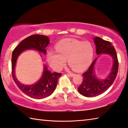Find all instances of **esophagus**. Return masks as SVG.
Listing matches in <instances>:
<instances>
[{
    "instance_id": "obj_1",
    "label": "esophagus",
    "mask_w": 128,
    "mask_h": 128,
    "mask_svg": "<svg viewBox=\"0 0 128 128\" xmlns=\"http://www.w3.org/2000/svg\"><path fill=\"white\" fill-rule=\"evenodd\" d=\"M68 74L69 76H70V77H73V76H74V73H71V72H69V73H68Z\"/></svg>"
}]
</instances>
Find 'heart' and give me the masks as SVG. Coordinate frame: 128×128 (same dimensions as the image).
I'll return each instance as SVG.
<instances>
[{
	"instance_id": "obj_1",
	"label": "heart",
	"mask_w": 128,
	"mask_h": 128,
	"mask_svg": "<svg viewBox=\"0 0 128 128\" xmlns=\"http://www.w3.org/2000/svg\"><path fill=\"white\" fill-rule=\"evenodd\" d=\"M55 48L56 50H49L47 55L49 65L55 70H61L68 59L74 70L82 71L90 64L94 55V48L88 41L66 38L58 42Z\"/></svg>"
}]
</instances>
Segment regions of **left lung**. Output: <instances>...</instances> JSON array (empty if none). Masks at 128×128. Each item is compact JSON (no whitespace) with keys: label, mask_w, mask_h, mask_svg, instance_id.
<instances>
[{"label":"left lung","mask_w":128,"mask_h":128,"mask_svg":"<svg viewBox=\"0 0 128 128\" xmlns=\"http://www.w3.org/2000/svg\"><path fill=\"white\" fill-rule=\"evenodd\" d=\"M94 40L96 45L97 55L108 54L111 55L114 63L111 73L104 80H99L95 76L94 66L97 58L93 61L88 70L82 74L83 81L77 90L80 94L86 97L96 96L105 92L114 83L118 69V56L112 43L98 36L95 37Z\"/></svg>","instance_id":"1"}]
</instances>
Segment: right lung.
Returning a JSON list of instances; mask_svg holds the SVG:
<instances>
[{
    "mask_svg": "<svg viewBox=\"0 0 128 128\" xmlns=\"http://www.w3.org/2000/svg\"><path fill=\"white\" fill-rule=\"evenodd\" d=\"M50 43L49 38L43 35L30 36L21 41L13 51L12 55V74L14 81L18 88L26 95L35 99L44 98L50 95L55 90L59 78L62 73H52L44 66L42 77L35 84L25 85L21 84L15 76L14 69L18 56L26 50L34 49L44 54H46V48Z\"/></svg>",
    "mask_w": 128,
    "mask_h": 128,
    "instance_id": "obj_1",
    "label": "right lung"
}]
</instances>
